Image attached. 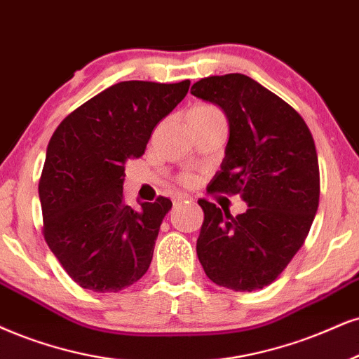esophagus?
Returning <instances> with one entry per match:
<instances>
[{
  "label": "esophagus",
  "instance_id": "esophagus-1",
  "mask_svg": "<svg viewBox=\"0 0 359 359\" xmlns=\"http://www.w3.org/2000/svg\"><path fill=\"white\" fill-rule=\"evenodd\" d=\"M189 200H191V196H188V194H183V193L176 194V196H175V206H178L180 203H184V201H189Z\"/></svg>",
  "mask_w": 359,
  "mask_h": 359
}]
</instances>
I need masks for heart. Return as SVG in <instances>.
Instances as JSON below:
<instances>
[{
    "label": "heart",
    "mask_w": 359,
    "mask_h": 359,
    "mask_svg": "<svg viewBox=\"0 0 359 359\" xmlns=\"http://www.w3.org/2000/svg\"><path fill=\"white\" fill-rule=\"evenodd\" d=\"M191 111H196V113H215V111H218V109L213 108V106H210V104H198V106H194ZM181 183L187 184V187H191V184L194 183V178H193V176L187 175V176H183V178H181Z\"/></svg>",
    "instance_id": "1"
}]
</instances>
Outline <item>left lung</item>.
Segmentation results:
<instances>
[{"label": "left lung", "mask_w": 359, "mask_h": 359, "mask_svg": "<svg viewBox=\"0 0 359 359\" xmlns=\"http://www.w3.org/2000/svg\"><path fill=\"white\" fill-rule=\"evenodd\" d=\"M191 95L223 109L229 138L211 193L240 194L231 216L200 200L196 253L206 276L233 291L271 285L303 246L320 203V166L304 119L258 81L240 73L203 78Z\"/></svg>", "instance_id": "8db88e82"}]
</instances>
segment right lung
<instances>
[{"label": "right lung", "instance_id": "obj_1", "mask_svg": "<svg viewBox=\"0 0 359 359\" xmlns=\"http://www.w3.org/2000/svg\"><path fill=\"white\" fill-rule=\"evenodd\" d=\"M172 85L121 81L68 114L53 133L39 180L44 240L85 290L116 293L148 271L172 203L133 210L123 200L125 165L144 154L154 126L183 101Z\"/></svg>", "mask_w": 359, "mask_h": 359}]
</instances>
